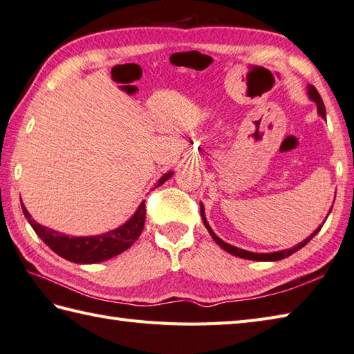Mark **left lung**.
Here are the masks:
<instances>
[{
	"instance_id": "obj_1",
	"label": "left lung",
	"mask_w": 354,
	"mask_h": 354,
	"mask_svg": "<svg viewBox=\"0 0 354 354\" xmlns=\"http://www.w3.org/2000/svg\"><path fill=\"white\" fill-rule=\"evenodd\" d=\"M307 93H308L310 100H313V102L316 104V106H318V114H319V116H321L322 119H326V106H324V102H322V99H321V96H319V93L316 91V88H315V86H312V85L307 86ZM333 203H335V200H333ZM331 207H333V206H331ZM331 207H330L328 214L331 212ZM200 212H201V218H203V223H205V226H206V229H207V232L211 234V236L214 238V241L217 243L221 249H225L226 252H229V254H232V255H235V257H240V258H244V259H252V261H279V259H283V258H286V257H290L292 254H295V252H298L301 248H304L306 244H307L310 240H312V238H313L316 234L319 232L322 225H324V223H326V220H327V218L324 220L322 225H321L318 229H316L312 235H308L304 241H301L299 244H297V246H293V248H290V249L278 250V252H269V254H257V252L244 250V249L235 248V246H232V244L223 241L220 236L215 235L212 227L209 226V223H207V220H206V215H205V206H203V203H200ZM328 214H327V217H328Z\"/></svg>"
}]
</instances>
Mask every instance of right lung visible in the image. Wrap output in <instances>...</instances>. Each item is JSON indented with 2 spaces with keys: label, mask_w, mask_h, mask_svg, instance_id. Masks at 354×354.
I'll return each mask as SVG.
<instances>
[{
  "label": "right lung",
  "mask_w": 354,
  "mask_h": 354,
  "mask_svg": "<svg viewBox=\"0 0 354 354\" xmlns=\"http://www.w3.org/2000/svg\"><path fill=\"white\" fill-rule=\"evenodd\" d=\"M172 174H174V171H169L167 174H163L158 178L156 187L169 180ZM21 207H23L24 217L30 223V226L33 227L36 235H38L55 254L77 264H95L105 261V259L116 257L122 254V252H125L128 248H131L134 241L142 234L143 225H145L147 212L145 201H142L139 207L136 209V212L131 215V218L125 221L122 226L110 230V232L91 236H70L36 223L32 218V215L28 214L26 206L23 205V201H21Z\"/></svg>",
  "instance_id": "add662e5"
}]
</instances>
